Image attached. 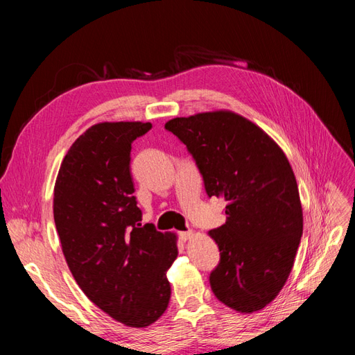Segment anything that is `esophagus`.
Here are the masks:
<instances>
[{
	"label": "esophagus",
	"instance_id": "esophagus-1",
	"mask_svg": "<svg viewBox=\"0 0 355 355\" xmlns=\"http://www.w3.org/2000/svg\"><path fill=\"white\" fill-rule=\"evenodd\" d=\"M192 235H194V232H192V231H182V232H179V237H180L182 241L189 240Z\"/></svg>",
	"mask_w": 355,
	"mask_h": 355
}]
</instances>
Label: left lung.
Returning a JSON list of instances; mask_svg holds the SVG:
<instances>
[{"mask_svg": "<svg viewBox=\"0 0 355 355\" xmlns=\"http://www.w3.org/2000/svg\"><path fill=\"white\" fill-rule=\"evenodd\" d=\"M164 128L194 158L206 194L227 201V222L209 232L220 252L209 277L214 296L240 313L262 309L287 282L304 230L288 159L234 112L173 118Z\"/></svg>", "mask_w": 355, "mask_h": 355, "instance_id": "1", "label": "left lung"}]
</instances>
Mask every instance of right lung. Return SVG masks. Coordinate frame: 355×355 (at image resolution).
I'll use <instances>...</instances> for the list:
<instances>
[{"label":"right lung","instance_id":"add662e5","mask_svg":"<svg viewBox=\"0 0 355 355\" xmlns=\"http://www.w3.org/2000/svg\"><path fill=\"white\" fill-rule=\"evenodd\" d=\"M151 123H101L73 142L55 185L53 214L67 263L103 313L130 327L153 324L167 309L166 271L176 237L142 225L133 196L132 144Z\"/></svg>","mask_w":355,"mask_h":355}]
</instances>
